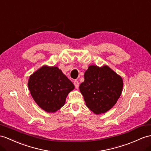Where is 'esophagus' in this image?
Masks as SVG:
<instances>
[{
	"mask_svg": "<svg viewBox=\"0 0 151 151\" xmlns=\"http://www.w3.org/2000/svg\"><path fill=\"white\" fill-rule=\"evenodd\" d=\"M73 84H74V85H75V87H76V89H78V88H79V86L78 81L75 80L74 81H73Z\"/></svg>",
	"mask_w": 151,
	"mask_h": 151,
	"instance_id": "34e87169",
	"label": "esophagus"
}]
</instances>
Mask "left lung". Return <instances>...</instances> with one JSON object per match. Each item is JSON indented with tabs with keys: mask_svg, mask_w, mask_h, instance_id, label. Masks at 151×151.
Masks as SVG:
<instances>
[{
	"mask_svg": "<svg viewBox=\"0 0 151 151\" xmlns=\"http://www.w3.org/2000/svg\"><path fill=\"white\" fill-rule=\"evenodd\" d=\"M84 81L79 86L86 105L99 115L111 109L119 99L123 88L122 77L108 65H90L84 72Z\"/></svg>",
	"mask_w": 151,
	"mask_h": 151,
	"instance_id": "8db88e82",
	"label": "left lung"
}]
</instances>
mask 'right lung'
<instances>
[{"label": "right lung", "mask_w": 151, "mask_h": 151, "mask_svg": "<svg viewBox=\"0 0 151 151\" xmlns=\"http://www.w3.org/2000/svg\"><path fill=\"white\" fill-rule=\"evenodd\" d=\"M28 88L40 108L55 113L64 106L68 94L75 87L58 67L43 65L29 77Z\"/></svg>", "instance_id": "right-lung-1"}]
</instances>
